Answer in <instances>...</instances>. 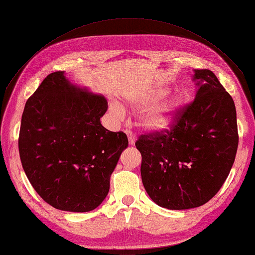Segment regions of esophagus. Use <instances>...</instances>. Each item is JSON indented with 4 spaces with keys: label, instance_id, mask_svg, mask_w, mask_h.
Wrapping results in <instances>:
<instances>
[{
    "label": "esophagus",
    "instance_id": "esophagus-1",
    "mask_svg": "<svg viewBox=\"0 0 255 255\" xmlns=\"http://www.w3.org/2000/svg\"><path fill=\"white\" fill-rule=\"evenodd\" d=\"M127 135H128V144L131 146L135 145V141H136L135 135L132 134V132H129V131H127Z\"/></svg>",
    "mask_w": 255,
    "mask_h": 255
}]
</instances>
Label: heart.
I'll return each mask as SVG.
<instances>
[{
	"label": "heart",
	"mask_w": 255,
	"mask_h": 255,
	"mask_svg": "<svg viewBox=\"0 0 255 255\" xmlns=\"http://www.w3.org/2000/svg\"><path fill=\"white\" fill-rule=\"evenodd\" d=\"M169 94L166 88H154L141 93L139 95L128 98V105L133 109H141L138 115L139 127L149 133H159L169 128L181 111L184 105V98L174 94ZM163 100L162 101L160 99ZM110 109L117 117H123L126 111L118 103L110 105Z\"/></svg>",
	"instance_id": "1"
}]
</instances>
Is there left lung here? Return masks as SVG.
<instances>
[{
  "label": "left lung",
  "instance_id": "8db88e82",
  "mask_svg": "<svg viewBox=\"0 0 255 255\" xmlns=\"http://www.w3.org/2000/svg\"><path fill=\"white\" fill-rule=\"evenodd\" d=\"M195 99L171 131L141 135L142 185L151 200L169 210L207 203L226 181L238 147L232 96L209 69H195Z\"/></svg>",
  "mask_w": 255,
  "mask_h": 255
}]
</instances>
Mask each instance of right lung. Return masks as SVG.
I'll list each match as a JSON object with an SVG mask.
<instances>
[{
  "label": "right lung",
  "instance_id": "right-lung-1",
  "mask_svg": "<svg viewBox=\"0 0 255 255\" xmlns=\"http://www.w3.org/2000/svg\"><path fill=\"white\" fill-rule=\"evenodd\" d=\"M102 94L53 72L23 109L19 154L23 171L43 200L68 212H89L107 197L110 176L128 140L101 123Z\"/></svg>",
  "mask_w": 255,
  "mask_h": 255
}]
</instances>
